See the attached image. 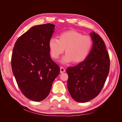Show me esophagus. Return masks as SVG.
I'll return each mask as SVG.
<instances>
[{"label": "esophagus", "instance_id": "esophagus-1", "mask_svg": "<svg viewBox=\"0 0 122 122\" xmlns=\"http://www.w3.org/2000/svg\"><path fill=\"white\" fill-rule=\"evenodd\" d=\"M66 71V70H65V69L64 68V67H61V68H60V72L61 73H64V72H65Z\"/></svg>", "mask_w": 122, "mask_h": 122}]
</instances>
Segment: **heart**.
<instances>
[{"label": "heart", "instance_id": "b5f03b06", "mask_svg": "<svg viewBox=\"0 0 122 122\" xmlns=\"http://www.w3.org/2000/svg\"><path fill=\"white\" fill-rule=\"evenodd\" d=\"M48 45L53 58H58L65 49L66 54L62 57L61 62L67 64L73 61L78 63L86 60L89 55L93 46V41L90 36L82 35L78 31L71 30L61 32L58 39H50Z\"/></svg>", "mask_w": 122, "mask_h": 122}]
</instances>
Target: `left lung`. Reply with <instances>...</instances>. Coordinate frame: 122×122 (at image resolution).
Listing matches in <instances>:
<instances>
[{
    "label": "left lung",
    "instance_id": "left-lung-1",
    "mask_svg": "<svg viewBox=\"0 0 122 122\" xmlns=\"http://www.w3.org/2000/svg\"><path fill=\"white\" fill-rule=\"evenodd\" d=\"M93 48L84 61L67 69L68 88L75 101L84 103L100 93L109 72L110 58L104 42L94 32L91 33Z\"/></svg>",
    "mask_w": 122,
    "mask_h": 122
}]
</instances>
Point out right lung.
Returning a JSON list of instances; mask_svg holds the SVG:
<instances>
[{"label":"right lung","mask_w":122,"mask_h":122,"mask_svg":"<svg viewBox=\"0 0 122 122\" xmlns=\"http://www.w3.org/2000/svg\"><path fill=\"white\" fill-rule=\"evenodd\" d=\"M54 27L50 23L32 27L17 39L13 50V74L22 94L34 101L48 96L60 72L49 54L48 43Z\"/></svg>","instance_id":"right-lung-1"}]
</instances>
